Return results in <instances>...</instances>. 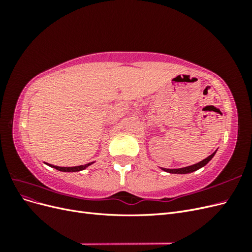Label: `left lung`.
<instances>
[{
	"label": "left lung",
	"mask_w": 252,
	"mask_h": 252,
	"mask_svg": "<svg viewBox=\"0 0 252 252\" xmlns=\"http://www.w3.org/2000/svg\"><path fill=\"white\" fill-rule=\"evenodd\" d=\"M216 152H217V151L213 152L212 155H210L208 158H206L205 159H203V161H201V162H199V163H196V164H194V165H191V166L184 167V168H179V169H166V168H162V169H163L164 171L169 172V173H189V172H192V171H195V170H197V169L202 168L203 166H205L206 164H207V163L210 161V159L213 158V156L216 155Z\"/></svg>",
	"instance_id": "1"
}]
</instances>
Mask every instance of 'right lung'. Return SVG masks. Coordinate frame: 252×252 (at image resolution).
<instances>
[{
	"label": "right lung",
	"instance_id": "add662e5",
	"mask_svg": "<svg viewBox=\"0 0 252 252\" xmlns=\"http://www.w3.org/2000/svg\"><path fill=\"white\" fill-rule=\"evenodd\" d=\"M94 163V162H93ZM93 163H88L85 165H81V166H74V167H59V166H55V165H50L53 168H56L60 171H65V172H74V171H80L85 169L86 167H88L89 165H91Z\"/></svg>",
	"mask_w": 252,
	"mask_h": 252
}]
</instances>
